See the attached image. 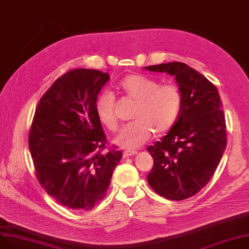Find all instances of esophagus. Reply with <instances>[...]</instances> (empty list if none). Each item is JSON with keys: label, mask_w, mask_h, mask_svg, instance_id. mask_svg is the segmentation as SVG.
I'll return each instance as SVG.
<instances>
[{"label": "esophagus", "mask_w": 249, "mask_h": 249, "mask_svg": "<svg viewBox=\"0 0 249 249\" xmlns=\"http://www.w3.org/2000/svg\"><path fill=\"white\" fill-rule=\"evenodd\" d=\"M136 154H137L136 151H129V150H127V151H124L123 156L126 158V157H130V156H133V155H136Z\"/></svg>", "instance_id": "obj_1"}]
</instances>
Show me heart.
I'll list each match as a JSON object with an SVG mask.
<instances>
[{"instance_id": "heart-1", "label": "heart", "mask_w": 249, "mask_h": 249, "mask_svg": "<svg viewBox=\"0 0 249 249\" xmlns=\"http://www.w3.org/2000/svg\"><path fill=\"white\" fill-rule=\"evenodd\" d=\"M118 91L135 101L132 109L134 121L126 124L114 142L121 148L134 150L150 140L154 133L168 131L179 116L182 97L177 85H160L158 81L140 73L124 77L116 85ZM115 96L108 91L100 93L95 103L99 122L108 130L118 128Z\"/></svg>"}]
</instances>
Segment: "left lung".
<instances>
[{
	"label": "left lung",
	"mask_w": 249,
	"mask_h": 249,
	"mask_svg": "<svg viewBox=\"0 0 249 249\" xmlns=\"http://www.w3.org/2000/svg\"><path fill=\"white\" fill-rule=\"evenodd\" d=\"M144 69L173 76L182 97L176 124L146 149L154 159L146 179L164 198L188 199L206 186L226 150L222 101L213 83L186 63L174 61Z\"/></svg>",
	"instance_id": "1"
}]
</instances>
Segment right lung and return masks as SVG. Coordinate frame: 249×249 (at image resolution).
Returning <instances> with one entry per match:
<instances>
[{
  "mask_svg": "<svg viewBox=\"0 0 249 249\" xmlns=\"http://www.w3.org/2000/svg\"><path fill=\"white\" fill-rule=\"evenodd\" d=\"M108 72L76 69L46 91L36 108L29 146L36 177L47 194L71 210H90L103 200L122 158L101 153L107 136L95 112Z\"/></svg>",
  "mask_w": 249,
  "mask_h": 249,
  "instance_id": "1",
  "label": "right lung"
}]
</instances>
